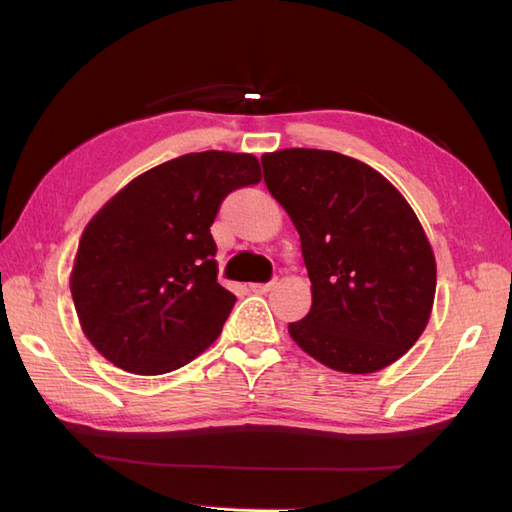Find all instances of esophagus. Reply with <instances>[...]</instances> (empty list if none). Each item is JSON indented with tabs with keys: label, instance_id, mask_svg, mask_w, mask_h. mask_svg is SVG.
Here are the masks:
<instances>
[{
	"label": "esophagus",
	"instance_id": "1",
	"mask_svg": "<svg viewBox=\"0 0 512 512\" xmlns=\"http://www.w3.org/2000/svg\"><path fill=\"white\" fill-rule=\"evenodd\" d=\"M253 292H257V295H266V292H270L275 288V281H268V284H250L248 286Z\"/></svg>",
	"mask_w": 512,
	"mask_h": 512
}]
</instances>
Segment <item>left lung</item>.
Masks as SVG:
<instances>
[{
    "instance_id": "8db88e82",
    "label": "left lung",
    "mask_w": 512,
    "mask_h": 512,
    "mask_svg": "<svg viewBox=\"0 0 512 512\" xmlns=\"http://www.w3.org/2000/svg\"><path fill=\"white\" fill-rule=\"evenodd\" d=\"M270 195L301 237L312 308L288 332L336 372L372 374L420 339L436 257L409 202L365 162L323 149L262 156Z\"/></svg>"
}]
</instances>
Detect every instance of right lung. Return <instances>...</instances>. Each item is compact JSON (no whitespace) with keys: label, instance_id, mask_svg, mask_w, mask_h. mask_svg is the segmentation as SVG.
<instances>
[{"label":"right lung","instance_id":"1","mask_svg":"<svg viewBox=\"0 0 512 512\" xmlns=\"http://www.w3.org/2000/svg\"><path fill=\"white\" fill-rule=\"evenodd\" d=\"M259 180L250 154H184L140 173L92 217L70 290L85 336L107 361L158 376L220 336L235 295L217 284L211 224L228 193Z\"/></svg>","mask_w":512,"mask_h":512}]
</instances>
